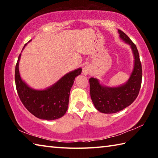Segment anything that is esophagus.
<instances>
[{"mask_svg":"<svg viewBox=\"0 0 158 158\" xmlns=\"http://www.w3.org/2000/svg\"><path fill=\"white\" fill-rule=\"evenodd\" d=\"M90 67L89 66H85L84 68H83V73H84L85 75H86V74H89L90 73Z\"/></svg>","mask_w":158,"mask_h":158,"instance_id":"obj_1","label":"esophagus"}]
</instances>
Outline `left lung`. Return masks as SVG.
<instances>
[{"mask_svg":"<svg viewBox=\"0 0 158 158\" xmlns=\"http://www.w3.org/2000/svg\"><path fill=\"white\" fill-rule=\"evenodd\" d=\"M120 37L132 47L135 56V65L126 84L118 87H105L98 79L90 78V98L95 108L105 114H114L130 106L137 98L142 80V68L137 48L130 37L118 30Z\"/></svg>","mask_w":158,"mask_h":158,"instance_id":"8db88e82","label":"left lung"}]
</instances>
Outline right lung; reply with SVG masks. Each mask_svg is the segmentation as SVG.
<instances>
[{"instance_id":"add662e5","label":"right lung","mask_w":158,"mask_h":158,"mask_svg":"<svg viewBox=\"0 0 158 158\" xmlns=\"http://www.w3.org/2000/svg\"><path fill=\"white\" fill-rule=\"evenodd\" d=\"M20 57L21 53L15 67V84L19 97L26 109L38 118L48 121L64 116L68 109L71 88L75 77L81 74V69L67 74L49 89L36 90L28 87L21 79L19 72Z\"/></svg>"}]
</instances>
